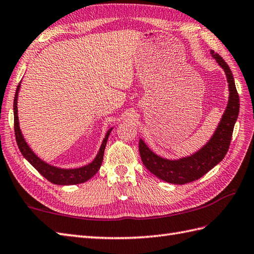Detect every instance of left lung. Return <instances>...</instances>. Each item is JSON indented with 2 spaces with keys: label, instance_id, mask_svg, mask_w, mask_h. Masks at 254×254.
<instances>
[{
  "label": "left lung",
  "instance_id": "1",
  "mask_svg": "<svg viewBox=\"0 0 254 254\" xmlns=\"http://www.w3.org/2000/svg\"><path fill=\"white\" fill-rule=\"evenodd\" d=\"M210 55L224 69L227 77L229 99L226 110L213 136L196 153L179 159H167L150 150L143 139H139L138 149L144 166L159 179L174 185H186L195 181L219 164L227 154L234 127L239 115V95L237 93L235 79L228 64L213 50Z\"/></svg>",
  "mask_w": 254,
  "mask_h": 254
}]
</instances>
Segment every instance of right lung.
Returning a JSON list of instances; mask_svg holds the SVG:
<instances>
[{
	"label": "right lung",
	"instance_id": "obj_1",
	"mask_svg": "<svg viewBox=\"0 0 254 254\" xmlns=\"http://www.w3.org/2000/svg\"><path fill=\"white\" fill-rule=\"evenodd\" d=\"M20 88V83L18 84L17 88H16L15 98H14V131H15V137L16 142H17L18 148L20 150L21 155L28 160V163L37 169L41 176H44L48 181H50L55 185L59 186H72V185H78V183H83L89 180L91 177H94L97 171L99 170L102 159H104V153L107 145L108 137H109L110 133L112 131V127L108 130L106 133V136L102 141L101 146L99 148V152L97 154L95 159L91 161L90 164L85 165L79 168H73V169H64L59 168V167L49 165L46 161L40 159L38 156L32 152V149L29 147V145L26 143L25 138L21 134L19 122H18V110H17V98L18 93Z\"/></svg>",
	"mask_w": 254,
	"mask_h": 254
}]
</instances>
